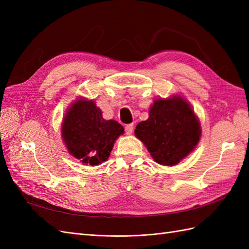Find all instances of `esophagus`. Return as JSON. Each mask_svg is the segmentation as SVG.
Instances as JSON below:
<instances>
[{
	"mask_svg": "<svg viewBox=\"0 0 249 249\" xmlns=\"http://www.w3.org/2000/svg\"><path fill=\"white\" fill-rule=\"evenodd\" d=\"M124 131H125L126 135H131L133 133V131H134V124H126L125 127H124Z\"/></svg>",
	"mask_w": 249,
	"mask_h": 249,
	"instance_id": "34e87169",
	"label": "esophagus"
}]
</instances>
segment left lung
<instances>
[{"instance_id": "left-lung-1", "label": "left lung", "mask_w": 249, "mask_h": 249, "mask_svg": "<svg viewBox=\"0 0 249 249\" xmlns=\"http://www.w3.org/2000/svg\"><path fill=\"white\" fill-rule=\"evenodd\" d=\"M135 135L158 164L173 166L197 145L201 129L189 103L173 95L154 101L148 119L137 124Z\"/></svg>"}]
</instances>
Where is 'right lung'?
<instances>
[{
    "label": "right lung",
    "mask_w": 249,
    "mask_h": 249,
    "mask_svg": "<svg viewBox=\"0 0 249 249\" xmlns=\"http://www.w3.org/2000/svg\"><path fill=\"white\" fill-rule=\"evenodd\" d=\"M124 132L115 120L103 118L93 101L78 99L63 118L62 139L71 155L91 166L107 161L115 140Z\"/></svg>",
    "instance_id": "1"
}]
</instances>
